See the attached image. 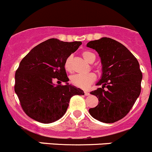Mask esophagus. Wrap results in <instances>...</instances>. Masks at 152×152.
<instances>
[{
    "label": "esophagus",
    "instance_id": "esophagus-1",
    "mask_svg": "<svg viewBox=\"0 0 152 152\" xmlns=\"http://www.w3.org/2000/svg\"><path fill=\"white\" fill-rule=\"evenodd\" d=\"M84 94H85L86 96H88V95H89V94H90V93L88 92V91H84Z\"/></svg>",
    "mask_w": 152,
    "mask_h": 152
}]
</instances>
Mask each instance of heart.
I'll return each mask as SVG.
<instances>
[{"instance_id": "obj_1", "label": "heart", "mask_w": 152, "mask_h": 152, "mask_svg": "<svg viewBox=\"0 0 152 152\" xmlns=\"http://www.w3.org/2000/svg\"><path fill=\"white\" fill-rule=\"evenodd\" d=\"M83 57L87 62H94L96 59V56L93 52L89 51H84L82 53ZM64 68L66 71H71V56L68 57L64 63ZM96 80V75L94 73H88L85 75L77 74L71 76L70 81L72 84L81 88H86Z\"/></svg>"}]
</instances>
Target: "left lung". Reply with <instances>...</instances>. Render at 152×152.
<instances>
[{"label": "left lung", "instance_id": "left-lung-1", "mask_svg": "<svg viewBox=\"0 0 152 152\" xmlns=\"http://www.w3.org/2000/svg\"><path fill=\"white\" fill-rule=\"evenodd\" d=\"M86 46L99 54L103 72L96 84L102 87L90 92L97 96L98 105L88 112L100 122L115 123L129 113L140 94L139 63L125 46L109 37L89 41Z\"/></svg>", "mask_w": 152, "mask_h": 152}]
</instances>
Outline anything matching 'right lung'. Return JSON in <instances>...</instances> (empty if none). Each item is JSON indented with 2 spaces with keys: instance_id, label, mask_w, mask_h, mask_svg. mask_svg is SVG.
Listing matches in <instances>:
<instances>
[{
  "instance_id": "add662e5",
  "label": "right lung",
  "mask_w": 152,
  "mask_h": 152,
  "mask_svg": "<svg viewBox=\"0 0 152 152\" xmlns=\"http://www.w3.org/2000/svg\"><path fill=\"white\" fill-rule=\"evenodd\" d=\"M82 44L51 38L33 48L23 58L15 72V91L24 112L37 122L50 124L62 118L80 88L68 83L64 63ZM58 79L66 85L55 86Z\"/></svg>"
}]
</instances>
